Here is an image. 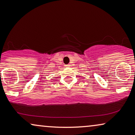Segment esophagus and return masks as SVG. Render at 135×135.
Instances as JSON below:
<instances>
[{
	"label": "esophagus",
	"mask_w": 135,
	"mask_h": 135,
	"mask_svg": "<svg viewBox=\"0 0 135 135\" xmlns=\"http://www.w3.org/2000/svg\"><path fill=\"white\" fill-rule=\"evenodd\" d=\"M70 66H71V65H70V64H67V65H66L65 66H66V68H69Z\"/></svg>",
	"instance_id": "esophagus-1"
}]
</instances>
